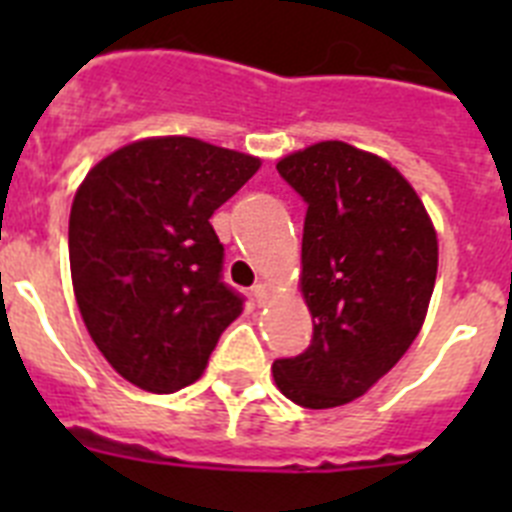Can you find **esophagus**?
<instances>
[{
	"mask_svg": "<svg viewBox=\"0 0 512 512\" xmlns=\"http://www.w3.org/2000/svg\"><path fill=\"white\" fill-rule=\"evenodd\" d=\"M251 297H253V302H256V305H266V300H269V292H266V287L264 284H253L251 287Z\"/></svg>",
	"mask_w": 512,
	"mask_h": 512,
	"instance_id": "obj_1",
	"label": "esophagus"
}]
</instances>
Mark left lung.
Segmentation results:
<instances>
[{
    "instance_id": "left-lung-1",
    "label": "left lung",
    "mask_w": 512,
    "mask_h": 512,
    "mask_svg": "<svg viewBox=\"0 0 512 512\" xmlns=\"http://www.w3.org/2000/svg\"><path fill=\"white\" fill-rule=\"evenodd\" d=\"M277 171L307 202L300 284L312 341L271 372L302 408H338L372 390L423 328L436 230L395 166L343 140L289 153Z\"/></svg>"
}]
</instances>
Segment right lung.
<instances>
[{
    "label": "right lung",
    "mask_w": 512,
    "mask_h": 512,
    "mask_svg": "<svg viewBox=\"0 0 512 512\" xmlns=\"http://www.w3.org/2000/svg\"><path fill=\"white\" fill-rule=\"evenodd\" d=\"M261 161L197 138L135 140L76 189L69 261L89 336L120 377L156 395L197 382L243 312L210 217Z\"/></svg>",
    "instance_id": "1"
}]
</instances>
